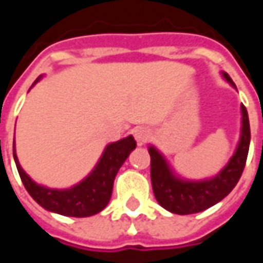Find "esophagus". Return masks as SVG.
<instances>
[{"mask_svg": "<svg viewBox=\"0 0 263 263\" xmlns=\"http://www.w3.org/2000/svg\"><path fill=\"white\" fill-rule=\"evenodd\" d=\"M149 137H151V132H149V129H146V128H143V126H139V128H137V129L134 131V138H135V141L138 142V145H142V143L146 142L149 139Z\"/></svg>", "mask_w": 263, "mask_h": 263, "instance_id": "esophagus-1", "label": "esophagus"}]
</instances>
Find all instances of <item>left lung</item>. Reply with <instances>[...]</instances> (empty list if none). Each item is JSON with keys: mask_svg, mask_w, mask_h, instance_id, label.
Returning a JSON list of instances; mask_svg holds the SVG:
<instances>
[{"mask_svg": "<svg viewBox=\"0 0 263 263\" xmlns=\"http://www.w3.org/2000/svg\"><path fill=\"white\" fill-rule=\"evenodd\" d=\"M222 79L237 90L231 77L221 71ZM251 129L247 108L241 104V131L234 154L215 175L203 179H187L179 175L169 159L155 145H149L151 180L158 203L173 214H194L213 207L231 193L242 175L248 156Z\"/></svg>", "mask_w": 263, "mask_h": 263, "instance_id": "obj_1", "label": "left lung"}]
</instances>
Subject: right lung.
<instances>
[{
    "label": "right lung",
    "instance_id": "1",
    "mask_svg": "<svg viewBox=\"0 0 263 263\" xmlns=\"http://www.w3.org/2000/svg\"><path fill=\"white\" fill-rule=\"evenodd\" d=\"M42 77L43 76H39L32 87L37 81L42 80ZM135 148H137V142L132 135L122 138L117 142L108 143L104 148L103 154L96 166L92 167V171L83 180L67 189L48 187L35 182L22 169L18 160L15 151V138L14 160L26 192L31 194V197L41 207L50 213L66 215V217H90L103 211L107 207L112 194L115 176Z\"/></svg>",
    "mask_w": 263,
    "mask_h": 263
}]
</instances>
